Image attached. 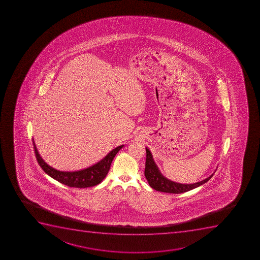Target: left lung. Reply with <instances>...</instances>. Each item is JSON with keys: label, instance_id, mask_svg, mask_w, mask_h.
I'll list each match as a JSON object with an SVG mask.
<instances>
[{"label": "left lung", "instance_id": "1", "mask_svg": "<svg viewBox=\"0 0 260 260\" xmlns=\"http://www.w3.org/2000/svg\"><path fill=\"white\" fill-rule=\"evenodd\" d=\"M146 151H147V159H146V168H145V176L150 186L157 191L175 193V194L186 192L188 190H192L203 185L204 183L210 180L213 175V174L209 177L206 178L205 180L199 182L193 183V184H180V183L174 182L172 180L165 178L161 174L157 165L155 164L152 153L147 147H146Z\"/></svg>", "mask_w": 260, "mask_h": 260}]
</instances>
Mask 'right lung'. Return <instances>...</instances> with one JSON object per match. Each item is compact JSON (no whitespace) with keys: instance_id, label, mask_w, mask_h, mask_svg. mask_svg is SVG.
<instances>
[{"instance_id":"obj_1","label":"right lung","mask_w":260,"mask_h":260,"mask_svg":"<svg viewBox=\"0 0 260 260\" xmlns=\"http://www.w3.org/2000/svg\"><path fill=\"white\" fill-rule=\"evenodd\" d=\"M33 147L39 165L41 166L42 170H44V172L47 173V175H50L54 180H57L58 182L62 183L63 185H68L70 187L86 188L98 185L103 181L106 175H108L112 161L115 157V155L118 153V151L123 147V145H121L119 147L112 150L106 157H103V159L90 167L78 170V171H69V172L55 170L47 165L39 154L34 139Z\"/></svg>"}]
</instances>
